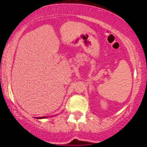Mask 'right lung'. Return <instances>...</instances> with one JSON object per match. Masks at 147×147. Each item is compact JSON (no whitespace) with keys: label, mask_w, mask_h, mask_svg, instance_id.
Returning a JSON list of instances; mask_svg holds the SVG:
<instances>
[{"label":"right lung","mask_w":147,"mask_h":147,"mask_svg":"<svg viewBox=\"0 0 147 147\" xmlns=\"http://www.w3.org/2000/svg\"><path fill=\"white\" fill-rule=\"evenodd\" d=\"M36 118H37V119H42V118H46V117H36Z\"/></svg>","instance_id":"add662e5"}]
</instances>
